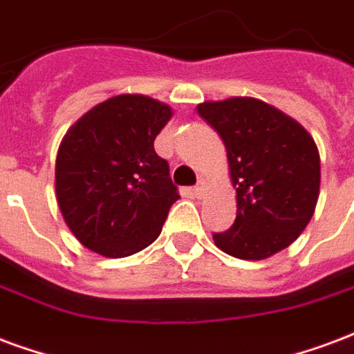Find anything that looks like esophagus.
Listing matches in <instances>:
<instances>
[{
    "label": "esophagus",
    "mask_w": 354,
    "mask_h": 354,
    "mask_svg": "<svg viewBox=\"0 0 354 354\" xmlns=\"http://www.w3.org/2000/svg\"><path fill=\"white\" fill-rule=\"evenodd\" d=\"M207 185H209V183H207L205 179H199L198 185L192 188L194 196H196V198H203V194H205V190H207Z\"/></svg>",
    "instance_id": "esophagus-1"
}]
</instances>
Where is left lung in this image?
<instances>
[{
    "label": "left lung",
    "mask_w": 354,
    "mask_h": 354,
    "mask_svg": "<svg viewBox=\"0 0 354 354\" xmlns=\"http://www.w3.org/2000/svg\"><path fill=\"white\" fill-rule=\"evenodd\" d=\"M198 113L222 138L237 192V218L230 230L212 235L214 244L248 261L288 248L317 205L321 160L310 132L252 97L207 100Z\"/></svg>",
    "instance_id": "left-lung-1"
}]
</instances>
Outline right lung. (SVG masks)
<instances>
[{"label": "right lung", "mask_w": 354, "mask_h": 354, "mask_svg": "<svg viewBox=\"0 0 354 354\" xmlns=\"http://www.w3.org/2000/svg\"><path fill=\"white\" fill-rule=\"evenodd\" d=\"M174 115L145 95H117L66 130L55 158V198L86 248L127 257L147 248L179 199L155 138Z\"/></svg>", "instance_id": "right-lung-1"}]
</instances>
